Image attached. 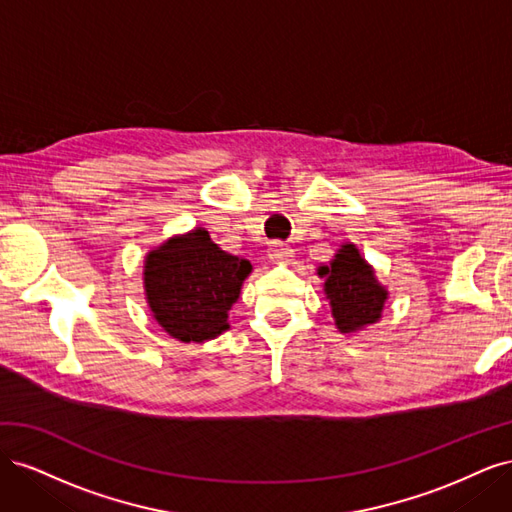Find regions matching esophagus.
Segmentation results:
<instances>
[{
	"instance_id": "esophagus-1",
	"label": "esophagus",
	"mask_w": 512,
	"mask_h": 512,
	"mask_svg": "<svg viewBox=\"0 0 512 512\" xmlns=\"http://www.w3.org/2000/svg\"><path fill=\"white\" fill-rule=\"evenodd\" d=\"M269 252H271L269 256H271L273 260H288V258L292 256V250H290V247H288L286 243H282V241H273Z\"/></svg>"
}]
</instances>
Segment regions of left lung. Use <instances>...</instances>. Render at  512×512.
Instances as JSON below:
<instances>
[{
	"instance_id": "left-lung-1",
	"label": "left lung",
	"mask_w": 512,
	"mask_h": 512,
	"mask_svg": "<svg viewBox=\"0 0 512 512\" xmlns=\"http://www.w3.org/2000/svg\"><path fill=\"white\" fill-rule=\"evenodd\" d=\"M318 273L327 277L324 292L331 301L339 331H359L365 324L380 318L386 290L376 282L374 271L354 245H344L333 258L331 267H320Z\"/></svg>"
}]
</instances>
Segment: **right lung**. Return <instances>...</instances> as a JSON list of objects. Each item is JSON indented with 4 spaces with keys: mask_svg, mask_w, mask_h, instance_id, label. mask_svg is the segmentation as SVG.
<instances>
[{
    "mask_svg": "<svg viewBox=\"0 0 512 512\" xmlns=\"http://www.w3.org/2000/svg\"><path fill=\"white\" fill-rule=\"evenodd\" d=\"M250 271V262L226 254L207 230L196 228L149 252L147 301L168 335L205 342L228 329V309Z\"/></svg>",
    "mask_w": 512,
    "mask_h": 512,
    "instance_id": "1",
    "label": "right lung"
}]
</instances>
